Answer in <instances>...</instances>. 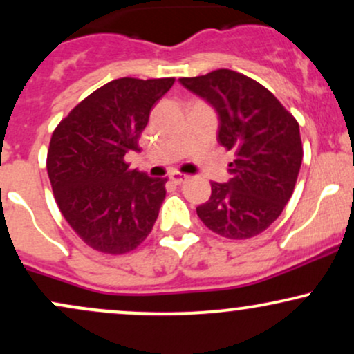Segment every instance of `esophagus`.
<instances>
[{
  "mask_svg": "<svg viewBox=\"0 0 354 354\" xmlns=\"http://www.w3.org/2000/svg\"><path fill=\"white\" fill-rule=\"evenodd\" d=\"M169 180H171L174 185H181V183H185L186 180H188V176H186V174L178 173V171H173L171 174H169Z\"/></svg>",
  "mask_w": 354,
  "mask_h": 354,
  "instance_id": "1",
  "label": "esophagus"
}]
</instances>
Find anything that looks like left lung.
<instances>
[{"instance_id": "obj_1", "label": "left lung", "mask_w": 354, "mask_h": 354, "mask_svg": "<svg viewBox=\"0 0 354 354\" xmlns=\"http://www.w3.org/2000/svg\"><path fill=\"white\" fill-rule=\"evenodd\" d=\"M218 115V143L233 149L230 180L211 183V196L196 208L206 228L230 239L265 231L281 214L303 161L299 124L271 91L231 70L180 78Z\"/></svg>"}]
</instances>
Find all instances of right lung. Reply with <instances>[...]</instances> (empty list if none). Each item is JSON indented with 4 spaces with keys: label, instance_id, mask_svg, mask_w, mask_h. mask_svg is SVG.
I'll use <instances>...</instances> for the list:
<instances>
[{
    "label": "right lung",
    "instance_id": "right-lung-1",
    "mask_svg": "<svg viewBox=\"0 0 354 354\" xmlns=\"http://www.w3.org/2000/svg\"><path fill=\"white\" fill-rule=\"evenodd\" d=\"M174 78H120L93 91L56 126L48 149L55 200L93 250L123 254L151 233L166 196V178L124 163Z\"/></svg>",
    "mask_w": 354,
    "mask_h": 354
}]
</instances>
